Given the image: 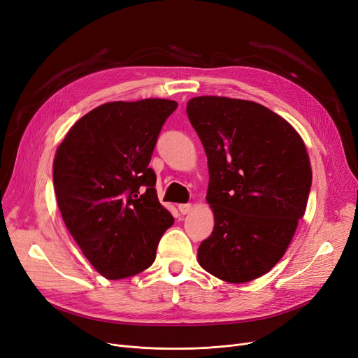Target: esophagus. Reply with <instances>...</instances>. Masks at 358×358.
Segmentation results:
<instances>
[{
  "label": "esophagus",
  "instance_id": "esophagus-1",
  "mask_svg": "<svg viewBox=\"0 0 358 358\" xmlns=\"http://www.w3.org/2000/svg\"><path fill=\"white\" fill-rule=\"evenodd\" d=\"M192 209H193V206H192L190 203L178 204V210H180V213H181V215H187V213H190V212H192Z\"/></svg>",
  "mask_w": 358,
  "mask_h": 358
}]
</instances>
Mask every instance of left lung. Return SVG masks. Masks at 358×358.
I'll list each match as a JSON object with an SVG mask.
<instances>
[{
  "label": "left lung",
  "mask_w": 358,
  "mask_h": 358,
  "mask_svg": "<svg viewBox=\"0 0 358 358\" xmlns=\"http://www.w3.org/2000/svg\"><path fill=\"white\" fill-rule=\"evenodd\" d=\"M187 115L208 155L206 200L215 215L199 264L223 281L247 283L277 264L305 215L306 146L289 122L254 101L194 97Z\"/></svg>",
  "instance_id": "obj_1"
}]
</instances>
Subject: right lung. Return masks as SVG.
<instances>
[{
	"label": "right lung",
	"instance_id": "right-lung-1",
	"mask_svg": "<svg viewBox=\"0 0 358 358\" xmlns=\"http://www.w3.org/2000/svg\"><path fill=\"white\" fill-rule=\"evenodd\" d=\"M177 106L164 99L106 103L75 123L56 149L53 187L62 219L108 280L152 266L161 236L174 223L158 200L149 162Z\"/></svg>",
	"mask_w": 358,
	"mask_h": 358
}]
</instances>
